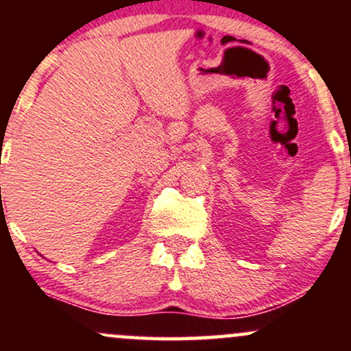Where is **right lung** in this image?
I'll return each instance as SVG.
<instances>
[{"instance_id":"obj_1","label":"right lung","mask_w":351,"mask_h":351,"mask_svg":"<svg viewBox=\"0 0 351 351\" xmlns=\"http://www.w3.org/2000/svg\"><path fill=\"white\" fill-rule=\"evenodd\" d=\"M0 189H1V188H0Z\"/></svg>"}]
</instances>
